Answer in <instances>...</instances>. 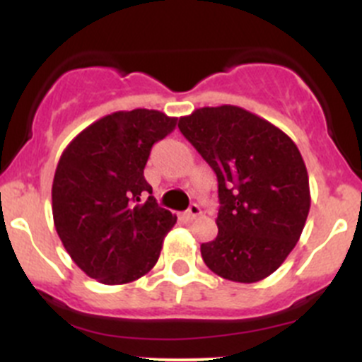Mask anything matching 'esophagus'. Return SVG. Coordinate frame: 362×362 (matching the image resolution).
Listing matches in <instances>:
<instances>
[{"label": "esophagus", "mask_w": 362, "mask_h": 362, "mask_svg": "<svg viewBox=\"0 0 362 362\" xmlns=\"http://www.w3.org/2000/svg\"><path fill=\"white\" fill-rule=\"evenodd\" d=\"M199 214H202V208H199L198 204H196V203H192L191 206H189V210L185 211V214H184V217L187 218V221H192V218L198 217Z\"/></svg>", "instance_id": "esophagus-1"}]
</instances>
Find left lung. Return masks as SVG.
<instances>
[{"mask_svg": "<svg viewBox=\"0 0 362 362\" xmlns=\"http://www.w3.org/2000/svg\"><path fill=\"white\" fill-rule=\"evenodd\" d=\"M178 129L218 182V235L204 264L226 280L254 284L293 252L310 211L305 160L280 127L235 105L196 108Z\"/></svg>", "mask_w": 362, "mask_h": 362, "instance_id": "left-lung-1", "label": "left lung"}]
</instances>
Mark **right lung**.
Returning a JSON list of instances; mask_svg holds the SVG:
<instances>
[{
	"label": "right lung",
	"mask_w": 362,
	"mask_h": 362,
	"mask_svg": "<svg viewBox=\"0 0 362 362\" xmlns=\"http://www.w3.org/2000/svg\"><path fill=\"white\" fill-rule=\"evenodd\" d=\"M175 117L136 108L113 112L80 131L57 163L54 226L64 249L90 279L120 286L147 275L177 217L158 206L144 177L151 148Z\"/></svg>",
	"instance_id": "obj_1"
}]
</instances>
